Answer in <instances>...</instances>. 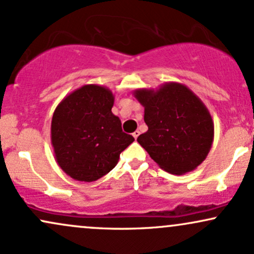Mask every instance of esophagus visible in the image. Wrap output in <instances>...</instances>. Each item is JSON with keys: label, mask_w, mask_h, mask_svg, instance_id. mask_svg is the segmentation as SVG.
Returning <instances> with one entry per match:
<instances>
[{"label": "esophagus", "mask_w": 254, "mask_h": 254, "mask_svg": "<svg viewBox=\"0 0 254 254\" xmlns=\"http://www.w3.org/2000/svg\"><path fill=\"white\" fill-rule=\"evenodd\" d=\"M138 135H139V131L138 130L133 131V132H132V136H133V138H135V139H137V137H138Z\"/></svg>", "instance_id": "1"}]
</instances>
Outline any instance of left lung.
<instances>
[{"instance_id":"8db88e82","label":"left lung","mask_w":254,"mask_h":254,"mask_svg":"<svg viewBox=\"0 0 254 254\" xmlns=\"http://www.w3.org/2000/svg\"><path fill=\"white\" fill-rule=\"evenodd\" d=\"M133 95L144 107L148 125L137 142L168 173L180 176L196 170L214 141V122L203 101L178 82L136 89Z\"/></svg>"}]
</instances>
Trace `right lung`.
I'll use <instances>...</instances> for the list:
<instances>
[{
	"label": "right lung",
	"mask_w": 254,
	"mask_h": 254,
	"mask_svg": "<svg viewBox=\"0 0 254 254\" xmlns=\"http://www.w3.org/2000/svg\"><path fill=\"white\" fill-rule=\"evenodd\" d=\"M115 95L107 87L84 84L57 105L51 144L62 171L77 182H95L118 164L133 137L112 113Z\"/></svg>",
	"instance_id": "obj_1"
}]
</instances>
